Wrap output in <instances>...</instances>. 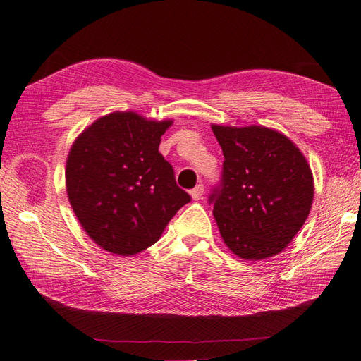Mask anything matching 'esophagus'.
<instances>
[{
	"instance_id": "34e87169",
	"label": "esophagus",
	"mask_w": 361,
	"mask_h": 361,
	"mask_svg": "<svg viewBox=\"0 0 361 361\" xmlns=\"http://www.w3.org/2000/svg\"><path fill=\"white\" fill-rule=\"evenodd\" d=\"M203 191H204V188H203V183L196 185V187H194V188L190 191L192 200H199V199H202V196H203Z\"/></svg>"
}]
</instances>
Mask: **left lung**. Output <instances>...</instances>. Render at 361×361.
<instances>
[{"label":"left lung","mask_w":361,"mask_h":361,"mask_svg":"<svg viewBox=\"0 0 361 361\" xmlns=\"http://www.w3.org/2000/svg\"><path fill=\"white\" fill-rule=\"evenodd\" d=\"M223 171L209 203L225 245L245 259H266L287 247L314 197L304 154L278 130L212 124Z\"/></svg>","instance_id":"obj_1"}]
</instances>
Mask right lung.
Segmentation results:
<instances>
[{"mask_svg":"<svg viewBox=\"0 0 361 361\" xmlns=\"http://www.w3.org/2000/svg\"><path fill=\"white\" fill-rule=\"evenodd\" d=\"M171 120L112 112L86 128L66 159L65 182L82 228L102 249L130 257L154 245L191 197L159 153Z\"/></svg>","mask_w":361,"mask_h":361,"instance_id":"add662e5","label":"right lung"}]
</instances>
